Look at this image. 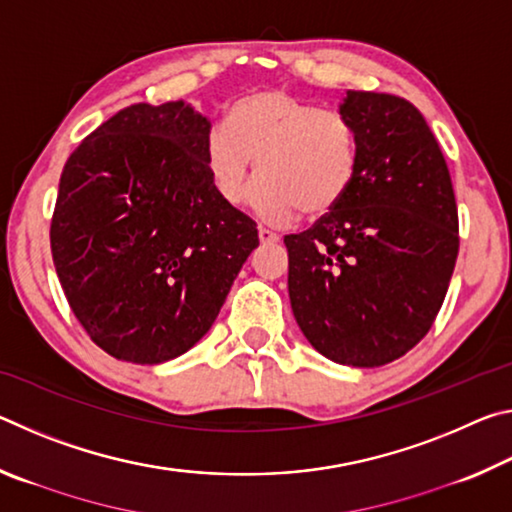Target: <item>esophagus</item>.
<instances>
[{"label": "esophagus", "instance_id": "1", "mask_svg": "<svg viewBox=\"0 0 512 512\" xmlns=\"http://www.w3.org/2000/svg\"><path fill=\"white\" fill-rule=\"evenodd\" d=\"M257 235H259V241H262L264 246H268V244H277V241H280V235H275V232L266 230V228H259V230H257Z\"/></svg>", "mask_w": 512, "mask_h": 512}]
</instances>
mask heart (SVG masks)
I'll list each match as a JSON object with an SVG mask.
<instances>
[{"label": "heart", "instance_id": "heart-1", "mask_svg": "<svg viewBox=\"0 0 512 512\" xmlns=\"http://www.w3.org/2000/svg\"><path fill=\"white\" fill-rule=\"evenodd\" d=\"M203 158L221 201L239 205L248 180L255 212L284 223L302 212L309 221L332 214L350 194L359 167L357 133L339 112L320 110L298 94L264 88L230 103L225 128L205 137Z\"/></svg>", "mask_w": 512, "mask_h": 512}]
</instances>
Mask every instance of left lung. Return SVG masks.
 Returning a JSON list of instances; mask_svg holds the SVG:
<instances>
[{"instance_id":"left-lung-1","label":"left lung","mask_w":512,"mask_h":512,"mask_svg":"<svg viewBox=\"0 0 512 512\" xmlns=\"http://www.w3.org/2000/svg\"><path fill=\"white\" fill-rule=\"evenodd\" d=\"M339 112L357 133V176L332 214L284 237L289 298L323 357L377 368L418 345L443 307L458 210L443 151L413 103L348 90Z\"/></svg>"}]
</instances>
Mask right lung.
Listing matches in <instances>:
<instances>
[{"label": "right lung", "mask_w": 512, "mask_h": 512, "mask_svg": "<svg viewBox=\"0 0 512 512\" xmlns=\"http://www.w3.org/2000/svg\"><path fill=\"white\" fill-rule=\"evenodd\" d=\"M210 128L185 101L135 103L65 162L51 255L74 316L110 357L153 366L187 352L259 246L257 223L207 173Z\"/></svg>", "instance_id": "right-lung-1"}]
</instances>
